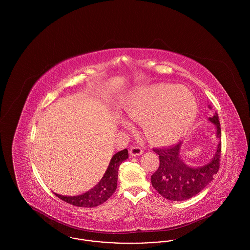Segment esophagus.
<instances>
[{
	"label": "esophagus",
	"instance_id": "esophagus-1",
	"mask_svg": "<svg viewBox=\"0 0 250 250\" xmlns=\"http://www.w3.org/2000/svg\"><path fill=\"white\" fill-rule=\"evenodd\" d=\"M129 153L133 156H137V155H141L143 154V149L140 146H133L129 149Z\"/></svg>",
	"mask_w": 250,
	"mask_h": 250
}]
</instances>
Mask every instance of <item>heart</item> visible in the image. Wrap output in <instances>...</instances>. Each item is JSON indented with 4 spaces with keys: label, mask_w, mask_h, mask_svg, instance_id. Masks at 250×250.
Here are the masks:
<instances>
[{
    "label": "heart",
    "mask_w": 250,
    "mask_h": 250,
    "mask_svg": "<svg viewBox=\"0 0 250 250\" xmlns=\"http://www.w3.org/2000/svg\"><path fill=\"white\" fill-rule=\"evenodd\" d=\"M124 115L141 120L149 141L155 144L176 143L190 128L197 115V101L182 85L160 84L136 91L122 105Z\"/></svg>",
    "instance_id": "heart-1"
}]
</instances>
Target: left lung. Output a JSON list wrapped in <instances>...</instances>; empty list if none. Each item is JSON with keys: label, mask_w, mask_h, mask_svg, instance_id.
I'll return each instance as SVG.
<instances>
[{"label": "left lung", "mask_w": 250, "mask_h": 250, "mask_svg": "<svg viewBox=\"0 0 250 250\" xmlns=\"http://www.w3.org/2000/svg\"><path fill=\"white\" fill-rule=\"evenodd\" d=\"M209 120L216 125L219 142L214 156L208 164L199 167L187 166L180 158L181 143L167 148L153 149L159 155V167L151 176V182L155 190L167 200L180 202L197 195L218 171L221 157V128L217 113Z\"/></svg>", "instance_id": "1"}]
</instances>
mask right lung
I'll use <instances>...</instances> for the list:
<instances>
[{
	"label": "right lung",
	"mask_w": 250,
	"mask_h": 250,
	"mask_svg": "<svg viewBox=\"0 0 250 250\" xmlns=\"http://www.w3.org/2000/svg\"><path fill=\"white\" fill-rule=\"evenodd\" d=\"M128 157V151L126 149L120 151L112 156L109 165L104 176L100 182L91 190L80 196L65 197L54 193L59 199L63 202L70 203L72 205L79 207H90L93 208L98 206L107 201L110 196L115 192L117 188L118 169L121 163Z\"/></svg>",
	"instance_id": "right-lung-1"
}]
</instances>
